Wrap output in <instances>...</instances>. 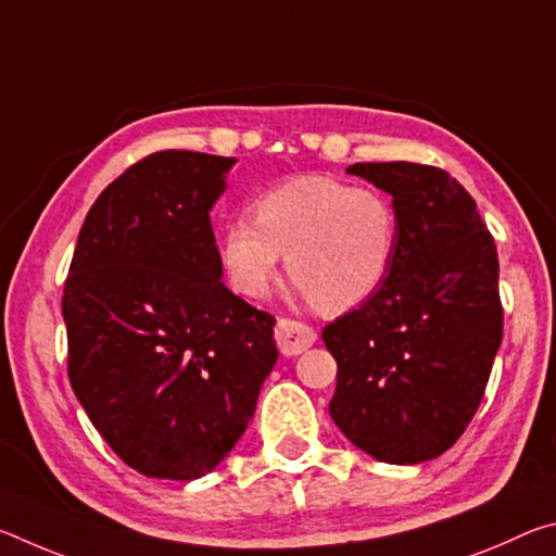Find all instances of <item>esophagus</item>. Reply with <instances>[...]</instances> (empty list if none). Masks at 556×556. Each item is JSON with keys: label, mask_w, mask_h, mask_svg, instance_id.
<instances>
[{"label": "esophagus", "mask_w": 556, "mask_h": 556, "mask_svg": "<svg viewBox=\"0 0 556 556\" xmlns=\"http://www.w3.org/2000/svg\"><path fill=\"white\" fill-rule=\"evenodd\" d=\"M277 345L285 355H299L306 348H312L316 341V331L312 326L294 321V318H279L277 321Z\"/></svg>", "instance_id": "1"}]
</instances>
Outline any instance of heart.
<instances>
[{
	"label": "heart",
	"instance_id": "1",
	"mask_svg": "<svg viewBox=\"0 0 556 556\" xmlns=\"http://www.w3.org/2000/svg\"><path fill=\"white\" fill-rule=\"evenodd\" d=\"M252 213L220 235L225 279L242 296H265L287 255L301 294L345 312L382 287L397 255V211L378 188L296 176L260 193Z\"/></svg>",
	"mask_w": 556,
	"mask_h": 556
}]
</instances>
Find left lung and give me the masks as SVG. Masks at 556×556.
Returning a JSON list of instances; mask_svg holds the SVG:
<instances>
[{
    "mask_svg": "<svg viewBox=\"0 0 556 556\" xmlns=\"http://www.w3.org/2000/svg\"><path fill=\"white\" fill-rule=\"evenodd\" d=\"M392 195L400 220L388 279L324 328L338 363L331 417L384 464H421L456 444L483 400L503 341L497 250L476 201L437 166L345 168Z\"/></svg>",
    "mask_w": 556,
    "mask_h": 556,
    "instance_id": "1",
    "label": "left lung"
}]
</instances>
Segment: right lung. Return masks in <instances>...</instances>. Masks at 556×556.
<instances>
[{"instance_id": "right-lung-1", "label": "right lung", "mask_w": 556, "mask_h": 556, "mask_svg": "<svg viewBox=\"0 0 556 556\" xmlns=\"http://www.w3.org/2000/svg\"><path fill=\"white\" fill-rule=\"evenodd\" d=\"M235 159L156 152L92 203L63 289L68 378L139 473L193 481L248 429L275 316L223 285L211 208Z\"/></svg>"}]
</instances>
